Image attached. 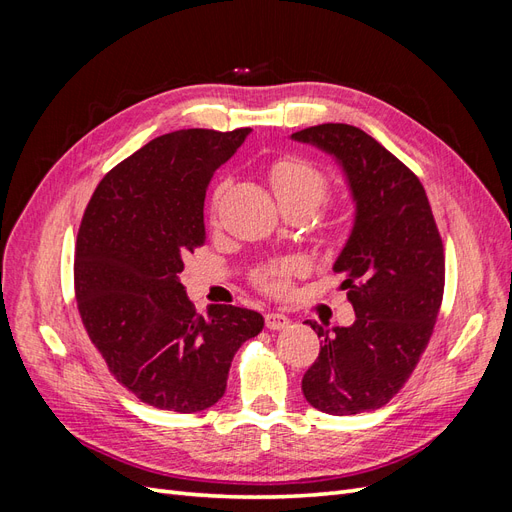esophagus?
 I'll list each match as a JSON object with an SVG mask.
<instances>
[{
  "label": "esophagus",
  "mask_w": 512,
  "mask_h": 512,
  "mask_svg": "<svg viewBox=\"0 0 512 512\" xmlns=\"http://www.w3.org/2000/svg\"><path fill=\"white\" fill-rule=\"evenodd\" d=\"M265 324H267V329H271V331H282L290 324V318L286 314L271 312V314L265 316Z\"/></svg>",
  "instance_id": "esophagus-1"
}]
</instances>
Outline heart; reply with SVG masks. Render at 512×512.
I'll list each match as a JSON object with an SVG mask.
<instances>
[{
  "label": "heart",
  "instance_id": "b5f03b06",
  "mask_svg": "<svg viewBox=\"0 0 512 512\" xmlns=\"http://www.w3.org/2000/svg\"><path fill=\"white\" fill-rule=\"evenodd\" d=\"M269 179L273 185L275 198L280 200V205H303L309 209H316L324 198L329 196V177L322 170L301 158H282L277 160L271 170ZM226 192V183H220L218 190L213 192L211 211L215 213L220 207V200ZM305 271V265L297 258L275 260L269 265L260 267L254 273V282L258 288H262L269 294H284L290 288V280Z\"/></svg>",
  "mask_w": 512,
  "mask_h": 512
}]
</instances>
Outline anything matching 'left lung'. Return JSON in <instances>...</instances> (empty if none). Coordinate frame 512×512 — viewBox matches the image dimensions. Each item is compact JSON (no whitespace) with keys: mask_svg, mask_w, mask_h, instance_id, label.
Segmentation results:
<instances>
[{"mask_svg":"<svg viewBox=\"0 0 512 512\" xmlns=\"http://www.w3.org/2000/svg\"><path fill=\"white\" fill-rule=\"evenodd\" d=\"M339 164L354 224L333 271L354 307L350 327L309 322L320 354L305 371V399L333 416L382 408L425 352L444 292V247L427 194L412 170L348 123L294 132Z\"/></svg>","mask_w":512,"mask_h":512,"instance_id":"8db88e82","label":"left lung"}]
</instances>
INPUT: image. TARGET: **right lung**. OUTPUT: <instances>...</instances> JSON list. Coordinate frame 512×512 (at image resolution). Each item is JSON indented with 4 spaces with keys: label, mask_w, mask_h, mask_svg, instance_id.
<instances>
[{
    "label": "right lung",
    "mask_w": 512,
    "mask_h": 512,
    "mask_svg": "<svg viewBox=\"0 0 512 512\" xmlns=\"http://www.w3.org/2000/svg\"><path fill=\"white\" fill-rule=\"evenodd\" d=\"M250 132L153 138L100 181L85 209L74 256L81 320L115 380L153 408L218 404L232 356L265 327L235 305L196 314L179 280L183 256L207 239L209 181Z\"/></svg>",
    "instance_id": "right-lung-1"
}]
</instances>
